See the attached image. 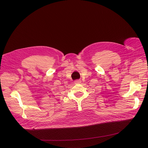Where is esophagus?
<instances>
[{"label": "esophagus", "instance_id": "esophagus-1", "mask_svg": "<svg viewBox=\"0 0 148 148\" xmlns=\"http://www.w3.org/2000/svg\"><path fill=\"white\" fill-rule=\"evenodd\" d=\"M81 82V79H77L74 81L75 84H80Z\"/></svg>", "mask_w": 148, "mask_h": 148}]
</instances>
